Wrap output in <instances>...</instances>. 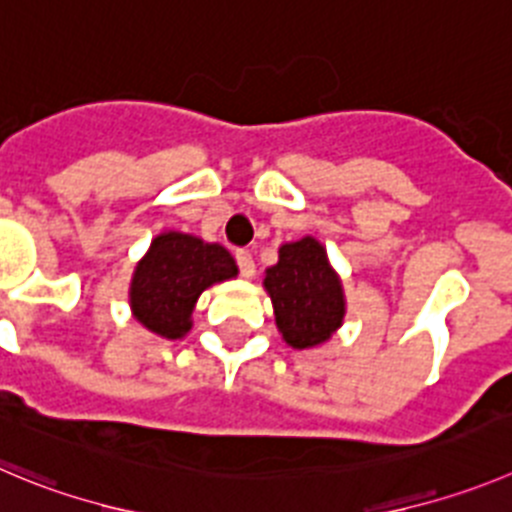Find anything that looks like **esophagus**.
<instances>
[{
    "instance_id": "esophagus-1",
    "label": "esophagus",
    "mask_w": 512,
    "mask_h": 512,
    "mask_svg": "<svg viewBox=\"0 0 512 512\" xmlns=\"http://www.w3.org/2000/svg\"><path fill=\"white\" fill-rule=\"evenodd\" d=\"M234 260H237V267L245 278H252L255 275V257H252L250 250H237L234 252Z\"/></svg>"
}]
</instances>
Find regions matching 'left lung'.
<instances>
[{"label": "left lung", "instance_id": "1", "mask_svg": "<svg viewBox=\"0 0 512 512\" xmlns=\"http://www.w3.org/2000/svg\"><path fill=\"white\" fill-rule=\"evenodd\" d=\"M280 333L293 348L328 341L343 321V293L336 272L313 237L280 247L278 265L265 272Z\"/></svg>", "mask_w": 512, "mask_h": 512}]
</instances>
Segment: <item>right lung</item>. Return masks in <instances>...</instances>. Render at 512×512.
Segmentation results:
<instances>
[{
    "label": "right lung",
    "instance_id": "right-lung-1",
    "mask_svg": "<svg viewBox=\"0 0 512 512\" xmlns=\"http://www.w3.org/2000/svg\"><path fill=\"white\" fill-rule=\"evenodd\" d=\"M234 275L237 265L224 247L191 234H159L133 272V315L148 331L181 338L191 328L189 315L202 290Z\"/></svg>",
    "mask_w": 512,
    "mask_h": 512
}]
</instances>
